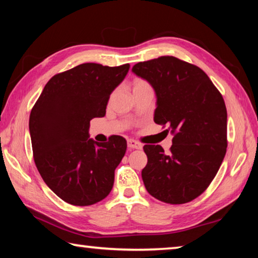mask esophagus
I'll list each match as a JSON object with an SVG mask.
<instances>
[{
    "label": "esophagus",
    "instance_id": "esophagus-1",
    "mask_svg": "<svg viewBox=\"0 0 258 258\" xmlns=\"http://www.w3.org/2000/svg\"><path fill=\"white\" fill-rule=\"evenodd\" d=\"M127 147L130 149H141L142 145L141 143H139L137 141H134V140H127Z\"/></svg>",
    "mask_w": 258,
    "mask_h": 258
}]
</instances>
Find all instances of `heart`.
Returning <instances> with one entry per match:
<instances>
[{
    "instance_id": "obj_1",
    "label": "heart",
    "mask_w": 258,
    "mask_h": 258,
    "mask_svg": "<svg viewBox=\"0 0 258 258\" xmlns=\"http://www.w3.org/2000/svg\"><path fill=\"white\" fill-rule=\"evenodd\" d=\"M145 86H149V85H148L147 83L142 80H135L133 83V91L141 89V87H145Z\"/></svg>"
}]
</instances>
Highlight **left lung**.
Masks as SVG:
<instances>
[{"label":"left lung","instance_id":"obj_1","mask_svg":"<svg viewBox=\"0 0 258 258\" xmlns=\"http://www.w3.org/2000/svg\"><path fill=\"white\" fill-rule=\"evenodd\" d=\"M132 72L155 91V123L167 124L174 134L169 154L159 145L143 147L146 189L160 202L189 203L207 189L224 159V100L202 69L175 56L139 62Z\"/></svg>","mask_w":258,"mask_h":258}]
</instances>
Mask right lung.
Returning a JSON list of instances; mask_svg holds the SVG:
<instances>
[{
    "instance_id": "obj_1",
    "label": "right lung",
    "mask_w": 258,
    "mask_h": 258,
    "mask_svg": "<svg viewBox=\"0 0 258 258\" xmlns=\"http://www.w3.org/2000/svg\"><path fill=\"white\" fill-rule=\"evenodd\" d=\"M130 64L82 63L46 83L29 117L34 160L46 185L75 206H90L110 194L115 169L126 152L119 135L106 143L90 138V120L106 115L112 91Z\"/></svg>"
}]
</instances>
